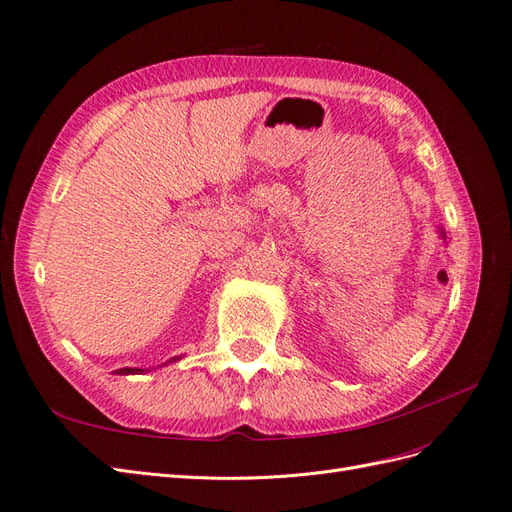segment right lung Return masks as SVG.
<instances>
[{"label": "right lung", "instance_id": "obj_1", "mask_svg": "<svg viewBox=\"0 0 512 512\" xmlns=\"http://www.w3.org/2000/svg\"><path fill=\"white\" fill-rule=\"evenodd\" d=\"M177 359H179V356H177ZM177 359H170L168 363H173V361H177ZM166 365V363H164ZM143 371L145 369H138V367H123V369H117L115 371V374H119V376H132V374H143ZM149 371V369H147Z\"/></svg>", "mask_w": 512, "mask_h": 512}]
</instances>
